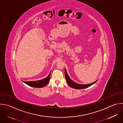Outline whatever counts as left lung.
I'll use <instances>...</instances> for the list:
<instances>
[{"mask_svg":"<svg viewBox=\"0 0 123 123\" xmlns=\"http://www.w3.org/2000/svg\"><path fill=\"white\" fill-rule=\"evenodd\" d=\"M65 78H66V80L67 83L68 84V85L71 87L74 88V89H85V88H86L90 86H91L92 85H94L95 83H96V81L98 80H96L95 81H94V83H91V84H87V85H82V84H78L75 81H73L70 78V77L68 76V73L67 72V70L66 69V68H65Z\"/></svg>","mask_w":123,"mask_h":123,"instance_id":"left-lung-1","label":"left lung"}]
</instances>
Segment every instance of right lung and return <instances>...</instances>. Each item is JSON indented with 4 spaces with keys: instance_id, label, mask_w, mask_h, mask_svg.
I'll list each match as a JSON object with an SVG mask.
<instances>
[{
    "instance_id": "add662e5",
    "label": "right lung",
    "mask_w": 123,
    "mask_h": 123,
    "mask_svg": "<svg viewBox=\"0 0 123 123\" xmlns=\"http://www.w3.org/2000/svg\"><path fill=\"white\" fill-rule=\"evenodd\" d=\"M50 75L51 73L49 74V75L44 79L42 80H35V81H23L24 83L26 84L27 85L35 88H42L45 86L49 82L50 79Z\"/></svg>"
}]
</instances>
